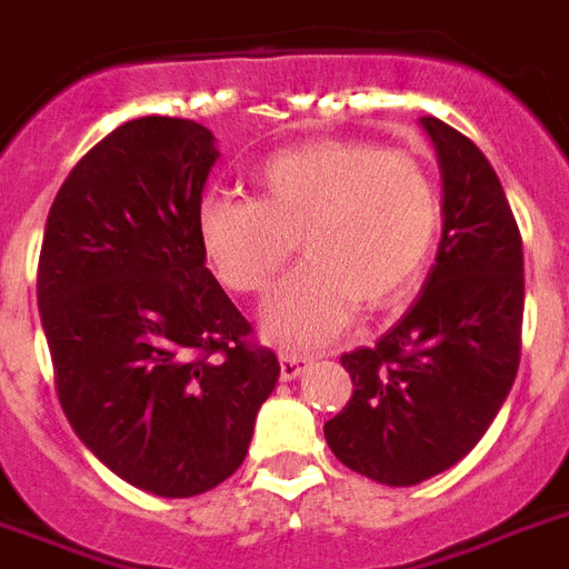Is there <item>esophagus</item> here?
I'll return each mask as SVG.
<instances>
[{"mask_svg": "<svg viewBox=\"0 0 569 569\" xmlns=\"http://www.w3.org/2000/svg\"><path fill=\"white\" fill-rule=\"evenodd\" d=\"M306 362H309L306 353H279L281 381H293V378H300L302 369H306Z\"/></svg>", "mask_w": 569, "mask_h": 569, "instance_id": "34e87169", "label": "esophagus"}]
</instances>
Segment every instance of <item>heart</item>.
Instances as JSON below:
<instances>
[{
  "label": "heart",
  "mask_w": 569,
  "mask_h": 569,
  "mask_svg": "<svg viewBox=\"0 0 569 569\" xmlns=\"http://www.w3.org/2000/svg\"><path fill=\"white\" fill-rule=\"evenodd\" d=\"M258 198L212 194L198 209L200 251L233 293H263L297 249L306 263L272 290L260 330L318 345L350 311L387 309L429 263L441 200L420 158L369 140H315L254 170Z\"/></svg>",
  "instance_id": "b5f03b06"
}]
</instances>
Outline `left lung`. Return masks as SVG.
<instances>
[{
  "label": "left lung",
  "mask_w": 569,
  "mask_h": 569,
  "mask_svg": "<svg viewBox=\"0 0 569 569\" xmlns=\"http://www.w3.org/2000/svg\"><path fill=\"white\" fill-rule=\"evenodd\" d=\"M443 179V233L422 293L375 348L341 357L353 396L323 435L350 471L417 486L477 447L522 353L525 260L498 173L447 122L422 117Z\"/></svg>",
  "instance_id": "1"
}]
</instances>
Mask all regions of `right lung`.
I'll return each mask as SVG.
<instances>
[{
    "label": "right lung",
    "mask_w": 569,
    "mask_h": 569,
    "mask_svg": "<svg viewBox=\"0 0 569 569\" xmlns=\"http://www.w3.org/2000/svg\"><path fill=\"white\" fill-rule=\"evenodd\" d=\"M216 158L194 119L119 126L62 182L38 258L71 429L161 498L209 492L237 471L281 371L203 263L198 209Z\"/></svg>",
    "instance_id": "right-lung-1"
}]
</instances>
